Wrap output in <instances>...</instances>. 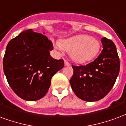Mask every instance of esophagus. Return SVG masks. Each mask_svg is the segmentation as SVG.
Returning a JSON list of instances; mask_svg holds the SVG:
<instances>
[{"label":"esophagus","instance_id":"obj_1","mask_svg":"<svg viewBox=\"0 0 126 126\" xmlns=\"http://www.w3.org/2000/svg\"><path fill=\"white\" fill-rule=\"evenodd\" d=\"M64 65H65L66 66H68L70 65V64L69 62H68L67 60H64Z\"/></svg>","mask_w":126,"mask_h":126}]
</instances>
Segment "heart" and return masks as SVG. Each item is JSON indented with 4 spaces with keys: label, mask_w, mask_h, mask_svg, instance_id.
Wrapping results in <instances>:
<instances>
[{
    "label": "heart",
    "mask_w": 126,
    "mask_h": 126,
    "mask_svg": "<svg viewBox=\"0 0 126 126\" xmlns=\"http://www.w3.org/2000/svg\"><path fill=\"white\" fill-rule=\"evenodd\" d=\"M58 47L69 52L75 62H84L96 56L100 49V43L89 35H77L60 41Z\"/></svg>",
    "instance_id": "1"
}]
</instances>
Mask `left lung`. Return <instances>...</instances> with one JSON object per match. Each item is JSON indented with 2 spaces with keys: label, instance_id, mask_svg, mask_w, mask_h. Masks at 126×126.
<instances>
[{
  "label": "left lung",
  "instance_id": "obj_1",
  "mask_svg": "<svg viewBox=\"0 0 126 126\" xmlns=\"http://www.w3.org/2000/svg\"><path fill=\"white\" fill-rule=\"evenodd\" d=\"M101 43V53L93 62L72 66L74 73L70 80L72 89L85 101H96L105 97L120 72V59L114 43L106 37L102 38Z\"/></svg>",
  "mask_w": 126,
  "mask_h": 126
}]
</instances>
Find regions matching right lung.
Instances as JSON below:
<instances>
[{"label":"right lung","instance_id":"add662e5","mask_svg":"<svg viewBox=\"0 0 126 126\" xmlns=\"http://www.w3.org/2000/svg\"><path fill=\"white\" fill-rule=\"evenodd\" d=\"M54 48L45 35L28 29L12 39L3 58L9 86L23 99L34 101L48 91L52 77L64 67V60L51 57Z\"/></svg>","mask_w":126,"mask_h":126}]
</instances>
